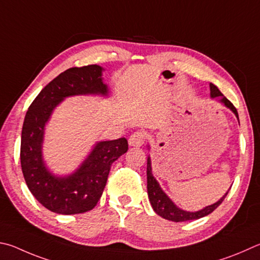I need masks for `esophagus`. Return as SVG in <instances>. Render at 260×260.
Returning a JSON list of instances; mask_svg holds the SVG:
<instances>
[{"label":"esophagus","instance_id":"1","mask_svg":"<svg viewBox=\"0 0 260 260\" xmlns=\"http://www.w3.org/2000/svg\"><path fill=\"white\" fill-rule=\"evenodd\" d=\"M145 141V134L143 132H135L131 135L128 140V144L131 146H142Z\"/></svg>","mask_w":260,"mask_h":260}]
</instances>
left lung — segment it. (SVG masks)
<instances>
[{"instance_id": "1", "label": "left lung", "mask_w": 260, "mask_h": 260, "mask_svg": "<svg viewBox=\"0 0 260 260\" xmlns=\"http://www.w3.org/2000/svg\"><path fill=\"white\" fill-rule=\"evenodd\" d=\"M210 96L211 99H216L217 101L221 105H224L226 108L233 112L235 117L238 118L239 120V115L238 111L235 109V107L231 103L228 99H226L223 94L220 93V91L217 86H215L214 84H210ZM148 149H150V146L148 145ZM146 182H148V196H149V200L150 204L152 206V208L154 212L160 217H162L165 219L172 220V221H186V220H193V219H199L205 217L207 215L211 214L217 207H218L223 200L225 199V197L228 196L229 191L225 193V194L220 198V199L212 204L210 206H207L205 208H202L201 210L198 211H186L183 210L181 208L174 204L172 201L171 198H169L166 193L164 192V190L160 186V184L158 183L157 179L154 178L153 174H152V167H151V158L150 155L148 157V165H146Z\"/></svg>"}]
</instances>
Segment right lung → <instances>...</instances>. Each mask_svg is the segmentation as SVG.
Segmentation results:
<instances>
[{
    "label": "right lung",
    "mask_w": 260,
    "mask_h": 260,
    "mask_svg": "<svg viewBox=\"0 0 260 260\" xmlns=\"http://www.w3.org/2000/svg\"><path fill=\"white\" fill-rule=\"evenodd\" d=\"M103 70L100 66L89 64L61 73L40 92L23 120L20 145L23 177L36 200L56 214L74 215L93 209L105 190L112 162L128 150L125 138L100 141L76 171L64 176L52 173L44 161L45 125L54 109L69 96L109 95Z\"/></svg>",
    "instance_id": "1"
}]
</instances>
